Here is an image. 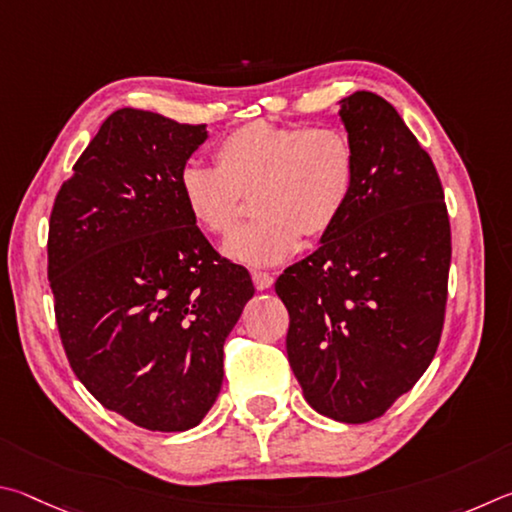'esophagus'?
<instances>
[{"label":"esophagus","mask_w":512,"mask_h":512,"mask_svg":"<svg viewBox=\"0 0 512 512\" xmlns=\"http://www.w3.org/2000/svg\"><path fill=\"white\" fill-rule=\"evenodd\" d=\"M251 281H254L256 290H270L274 285V276L267 274V272H251Z\"/></svg>","instance_id":"34e87169"}]
</instances>
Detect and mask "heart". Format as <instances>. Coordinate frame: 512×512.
Returning a JSON list of instances; mask_svg holds the SVG:
<instances>
[{
  "instance_id": "heart-1",
  "label": "heart",
  "mask_w": 512,
  "mask_h": 512,
  "mask_svg": "<svg viewBox=\"0 0 512 512\" xmlns=\"http://www.w3.org/2000/svg\"><path fill=\"white\" fill-rule=\"evenodd\" d=\"M355 186L353 141L339 128L251 121L220 141L215 168L191 164L179 173V195L204 233L227 236L254 193L256 218L233 231L222 251L233 263L267 267L288 261L303 233L335 227Z\"/></svg>"
}]
</instances>
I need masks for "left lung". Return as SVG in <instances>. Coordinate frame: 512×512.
Instances as JSON below:
<instances>
[{
	"label": "left lung",
	"mask_w": 512,
	"mask_h": 512,
	"mask_svg": "<svg viewBox=\"0 0 512 512\" xmlns=\"http://www.w3.org/2000/svg\"><path fill=\"white\" fill-rule=\"evenodd\" d=\"M355 186L321 245L276 281L288 360L308 405L339 423L382 416L427 371L441 339L452 242L443 186L396 107L339 101Z\"/></svg>",
	"instance_id": "8db88e82"
}]
</instances>
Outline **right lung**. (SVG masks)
I'll use <instances>...</instances> for the list:
<instances>
[{"mask_svg":"<svg viewBox=\"0 0 512 512\" xmlns=\"http://www.w3.org/2000/svg\"><path fill=\"white\" fill-rule=\"evenodd\" d=\"M206 125L123 107L58 191L49 283L76 378L150 432L202 423L222 387V346L254 283L220 261L179 195Z\"/></svg>","mask_w":512,"mask_h":512,"instance_id":"obj_1","label":"right lung"}]
</instances>
